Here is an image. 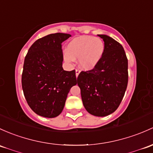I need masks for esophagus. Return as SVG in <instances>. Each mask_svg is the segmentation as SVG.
Segmentation results:
<instances>
[{
  "mask_svg": "<svg viewBox=\"0 0 153 153\" xmlns=\"http://www.w3.org/2000/svg\"><path fill=\"white\" fill-rule=\"evenodd\" d=\"M80 72H81V71H80L79 69L77 68L76 70H75V75H76V77H77V78H78V75H79Z\"/></svg>",
  "mask_w": 153,
  "mask_h": 153,
  "instance_id": "esophagus-1",
  "label": "esophagus"
}]
</instances>
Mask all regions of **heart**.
<instances>
[{
	"label": "heart",
	"instance_id": "b5f03b06",
	"mask_svg": "<svg viewBox=\"0 0 153 153\" xmlns=\"http://www.w3.org/2000/svg\"><path fill=\"white\" fill-rule=\"evenodd\" d=\"M64 59L67 62L79 59L80 66L84 70H91L97 64L104 52V42L100 38L81 36L70 42Z\"/></svg>",
	"mask_w": 153,
	"mask_h": 153
}]
</instances>
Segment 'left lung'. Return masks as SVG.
<instances>
[{
    "label": "left lung",
    "mask_w": 153,
    "mask_h": 153,
    "mask_svg": "<svg viewBox=\"0 0 153 153\" xmlns=\"http://www.w3.org/2000/svg\"><path fill=\"white\" fill-rule=\"evenodd\" d=\"M104 41V52L94 68L82 71L77 81L86 110L97 117L114 112L121 103L128 82V59L120 43L107 35H98Z\"/></svg>",
    "instance_id": "obj_1"
}]
</instances>
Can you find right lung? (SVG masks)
I'll use <instances>...</instances> for the list:
<instances>
[{
  "label": "right lung",
  "mask_w": 153,
  "mask_h": 153,
  "mask_svg": "<svg viewBox=\"0 0 153 153\" xmlns=\"http://www.w3.org/2000/svg\"><path fill=\"white\" fill-rule=\"evenodd\" d=\"M68 33H56L36 40L25 57L22 87L28 105L36 114L53 118L62 113L67 94L77 83L75 70L62 67V43Z\"/></svg>",
  "instance_id": "1"
}]
</instances>
